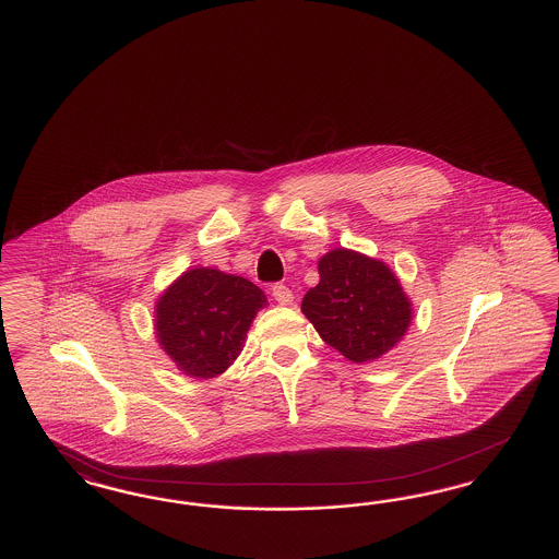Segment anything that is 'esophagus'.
I'll return each mask as SVG.
<instances>
[{
	"instance_id": "esophagus-1",
	"label": "esophagus",
	"mask_w": 559,
	"mask_h": 559,
	"mask_svg": "<svg viewBox=\"0 0 559 559\" xmlns=\"http://www.w3.org/2000/svg\"><path fill=\"white\" fill-rule=\"evenodd\" d=\"M272 295L274 299L281 304V306H292L293 304V292L285 285H274L272 287Z\"/></svg>"
}]
</instances>
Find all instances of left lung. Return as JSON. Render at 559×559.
<instances>
[{
	"label": "left lung",
	"instance_id": "8db88e82",
	"mask_svg": "<svg viewBox=\"0 0 559 559\" xmlns=\"http://www.w3.org/2000/svg\"><path fill=\"white\" fill-rule=\"evenodd\" d=\"M319 274L301 312L347 360H377L404 337L413 304L385 262L340 247L320 258Z\"/></svg>",
	"mask_w": 559,
	"mask_h": 559
}]
</instances>
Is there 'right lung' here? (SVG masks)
Here are the masks:
<instances>
[{"mask_svg":"<svg viewBox=\"0 0 559 559\" xmlns=\"http://www.w3.org/2000/svg\"><path fill=\"white\" fill-rule=\"evenodd\" d=\"M266 304L264 292L242 276L190 267L160 293L155 337L185 374L212 379L239 358L247 331Z\"/></svg>","mask_w":559,"mask_h":559,"instance_id":"add662e5","label":"right lung"}]
</instances>
